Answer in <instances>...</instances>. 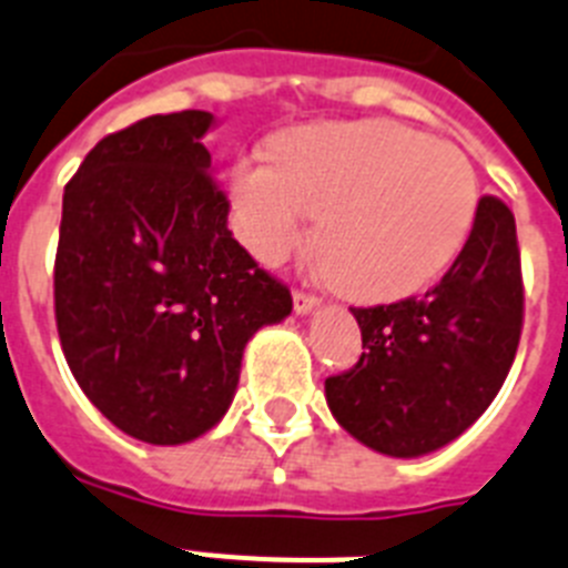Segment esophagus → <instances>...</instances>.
<instances>
[{"label":"esophagus","mask_w":568,"mask_h":568,"mask_svg":"<svg viewBox=\"0 0 568 568\" xmlns=\"http://www.w3.org/2000/svg\"><path fill=\"white\" fill-rule=\"evenodd\" d=\"M317 305H320L317 297L305 294V291H294V312L297 314H312Z\"/></svg>","instance_id":"obj_1"}]
</instances>
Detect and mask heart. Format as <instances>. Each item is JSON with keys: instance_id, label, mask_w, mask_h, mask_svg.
<instances>
[{"instance_id": "1", "label": "heart", "mask_w": 568, "mask_h": 568, "mask_svg": "<svg viewBox=\"0 0 568 568\" xmlns=\"http://www.w3.org/2000/svg\"><path fill=\"white\" fill-rule=\"evenodd\" d=\"M236 234L263 263L303 245L312 216L325 271L354 300L388 303L440 280L477 220L471 160L386 120L288 131L271 162L240 160L231 176Z\"/></svg>"}]
</instances>
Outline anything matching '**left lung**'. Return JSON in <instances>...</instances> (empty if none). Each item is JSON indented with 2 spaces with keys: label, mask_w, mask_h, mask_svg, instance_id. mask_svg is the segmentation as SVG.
I'll return each instance as SVG.
<instances>
[{
  "label": "left lung",
  "mask_w": 568,
  "mask_h": 568,
  "mask_svg": "<svg viewBox=\"0 0 568 568\" xmlns=\"http://www.w3.org/2000/svg\"><path fill=\"white\" fill-rule=\"evenodd\" d=\"M363 348L352 372L325 379L345 432L388 457H420L460 437L500 392L523 328L515 214L480 196L452 268L392 305L352 308Z\"/></svg>",
  "instance_id": "8db88e82"
}]
</instances>
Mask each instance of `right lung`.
<instances>
[{"mask_svg":"<svg viewBox=\"0 0 568 568\" xmlns=\"http://www.w3.org/2000/svg\"><path fill=\"white\" fill-rule=\"evenodd\" d=\"M214 113H156L93 145L62 196L53 308L68 366L120 432L180 446L214 428L245 343L291 291L229 231L202 136Z\"/></svg>","mask_w":568,"mask_h":568,"instance_id":"1","label":"right lung"}]
</instances>
